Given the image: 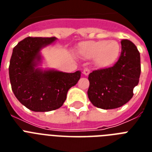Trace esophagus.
<instances>
[{
	"label": "esophagus",
	"mask_w": 152,
	"mask_h": 152,
	"mask_svg": "<svg viewBox=\"0 0 152 152\" xmlns=\"http://www.w3.org/2000/svg\"><path fill=\"white\" fill-rule=\"evenodd\" d=\"M83 73L84 74V75H85V76H88V74L90 73V69H88V68H85V69H83Z\"/></svg>",
	"instance_id": "esophagus-1"
}]
</instances>
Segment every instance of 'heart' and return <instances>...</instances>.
<instances>
[{
	"label": "heart",
	"instance_id": "1",
	"mask_svg": "<svg viewBox=\"0 0 152 152\" xmlns=\"http://www.w3.org/2000/svg\"><path fill=\"white\" fill-rule=\"evenodd\" d=\"M79 50L83 57L95 58V63L101 68L112 66L121 54V45L116 40H94L80 44Z\"/></svg>",
	"mask_w": 152,
	"mask_h": 152
}]
</instances>
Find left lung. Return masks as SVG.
<instances>
[{"instance_id":"left-lung-1","label":"left lung","mask_w":152,"mask_h":152,"mask_svg":"<svg viewBox=\"0 0 152 152\" xmlns=\"http://www.w3.org/2000/svg\"><path fill=\"white\" fill-rule=\"evenodd\" d=\"M119 59L113 67L95 70L88 76V95L91 102L103 110L118 108L133 96V88L139 83L140 56L137 46L123 39Z\"/></svg>"}]
</instances>
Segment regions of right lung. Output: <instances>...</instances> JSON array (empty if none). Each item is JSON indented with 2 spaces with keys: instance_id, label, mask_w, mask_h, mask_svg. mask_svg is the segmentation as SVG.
<instances>
[{
  "instance_id": "1",
  "label": "right lung",
  "mask_w": 152,
  "mask_h": 152,
  "mask_svg": "<svg viewBox=\"0 0 152 152\" xmlns=\"http://www.w3.org/2000/svg\"><path fill=\"white\" fill-rule=\"evenodd\" d=\"M56 40L55 37H27L13 49L8 68L12 89L16 99L34 112L60 108L68 91L80 78V71L68 73L38 67L42 60V49Z\"/></svg>"
}]
</instances>
